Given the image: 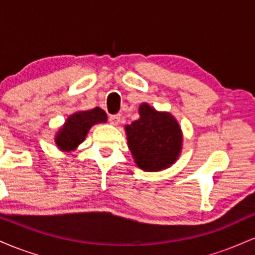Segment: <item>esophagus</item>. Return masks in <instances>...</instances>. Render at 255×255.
<instances>
[{
	"instance_id": "obj_1",
	"label": "esophagus",
	"mask_w": 255,
	"mask_h": 255,
	"mask_svg": "<svg viewBox=\"0 0 255 255\" xmlns=\"http://www.w3.org/2000/svg\"><path fill=\"white\" fill-rule=\"evenodd\" d=\"M121 121V115H110L109 116V122L111 125L114 126H118Z\"/></svg>"
}]
</instances>
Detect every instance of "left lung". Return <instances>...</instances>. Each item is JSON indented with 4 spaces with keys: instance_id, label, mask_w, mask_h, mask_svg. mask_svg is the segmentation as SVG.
Returning a JSON list of instances; mask_svg holds the SVG:
<instances>
[{
    "instance_id": "1",
    "label": "left lung",
    "mask_w": 255,
    "mask_h": 255,
    "mask_svg": "<svg viewBox=\"0 0 255 255\" xmlns=\"http://www.w3.org/2000/svg\"><path fill=\"white\" fill-rule=\"evenodd\" d=\"M140 119L126 127L128 146L139 168L159 171L170 166L181 151L182 133L170 114L158 113L150 105L139 108Z\"/></svg>"
}]
</instances>
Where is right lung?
<instances>
[{
  "mask_svg": "<svg viewBox=\"0 0 255 255\" xmlns=\"http://www.w3.org/2000/svg\"><path fill=\"white\" fill-rule=\"evenodd\" d=\"M107 114L101 108L92 110L80 111L69 116L56 136V144L61 150H74L84 141L87 131L95 124L107 121Z\"/></svg>",
  "mask_w": 255,
  "mask_h": 255,
  "instance_id": "obj_1",
  "label": "right lung"
}]
</instances>
